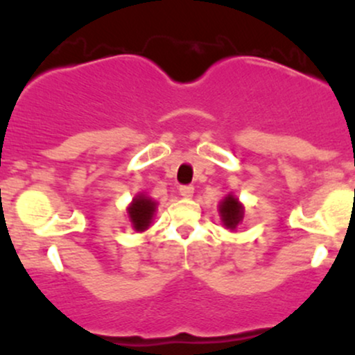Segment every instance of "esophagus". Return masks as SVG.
Instances as JSON below:
<instances>
[{"label":"esophagus","mask_w":355,"mask_h":355,"mask_svg":"<svg viewBox=\"0 0 355 355\" xmlns=\"http://www.w3.org/2000/svg\"><path fill=\"white\" fill-rule=\"evenodd\" d=\"M179 193H181L184 198H190L193 195V186H181L179 187Z\"/></svg>","instance_id":"obj_1"}]
</instances>
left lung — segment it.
Returning a JSON list of instances; mask_svg holds the SVG:
<instances>
[{
    "label": "left lung",
    "mask_w": 355,
    "mask_h": 355,
    "mask_svg": "<svg viewBox=\"0 0 355 355\" xmlns=\"http://www.w3.org/2000/svg\"><path fill=\"white\" fill-rule=\"evenodd\" d=\"M220 219H223L224 225L227 229H235L240 224V220L243 219V208L239 203V200L232 197V195H227L223 200L219 207Z\"/></svg>",
    "instance_id": "1"
}]
</instances>
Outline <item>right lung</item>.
Instances as JSON below:
<instances>
[{"instance_id":"right-lung-1","label":"right lung","mask_w":355,"mask_h":355,"mask_svg":"<svg viewBox=\"0 0 355 355\" xmlns=\"http://www.w3.org/2000/svg\"><path fill=\"white\" fill-rule=\"evenodd\" d=\"M153 211H155V202H152V200L146 197V195H137V197L132 200L131 207L128 208L132 227L136 230H141V232L146 230L148 225H150Z\"/></svg>"}]
</instances>
